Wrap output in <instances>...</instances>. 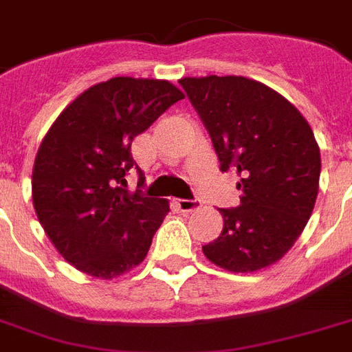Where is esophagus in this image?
Returning <instances> with one entry per match:
<instances>
[{
	"label": "esophagus",
	"mask_w": 352,
	"mask_h": 352,
	"mask_svg": "<svg viewBox=\"0 0 352 352\" xmlns=\"http://www.w3.org/2000/svg\"><path fill=\"white\" fill-rule=\"evenodd\" d=\"M175 204L181 212H192V210L199 208L201 201L199 199H177Z\"/></svg>",
	"instance_id": "1"
}]
</instances>
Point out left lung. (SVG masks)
Here are the masks:
<instances>
[{"mask_svg":"<svg viewBox=\"0 0 352 352\" xmlns=\"http://www.w3.org/2000/svg\"><path fill=\"white\" fill-rule=\"evenodd\" d=\"M206 127L221 171L241 181V206L219 208L225 226L203 246L230 272H256L290 250L311 217L320 182V148L289 100L256 80H179Z\"/></svg>","mask_w":352,"mask_h":352,"instance_id":"left-lung-1","label":"left lung"}]
</instances>
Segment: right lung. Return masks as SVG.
Returning a JSON list of instances; mask_svg holds the SVG:
<instances>
[{
	"instance_id": "obj_1",
	"label": "right lung",
	"mask_w": 352,
	"mask_h": 352,
	"mask_svg": "<svg viewBox=\"0 0 352 352\" xmlns=\"http://www.w3.org/2000/svg\"><path fill=\"white\" fill-rule=\"evenodd\" d=\"M184 95L166 80L117 76L84 91L41 140L32 203L52 245L73 267L115 278L144 261L170 212L164 199L127 192L133 138Z\"/></svg>"
}]
</instances>
